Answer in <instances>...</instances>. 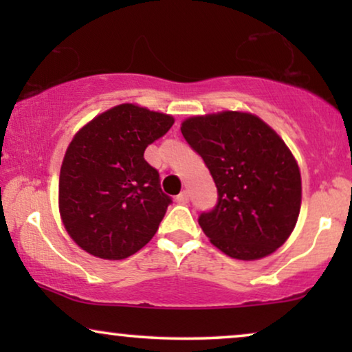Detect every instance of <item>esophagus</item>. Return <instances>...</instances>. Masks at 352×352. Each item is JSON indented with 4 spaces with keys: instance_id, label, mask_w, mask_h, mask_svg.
Here are the masks:
<instances>
[{
    "instance_id": "1",
    "label": "esophagus",
    "mask_w": 352,
    "mask_h": 352,
    "mask_svg": "<svg viewBox=\"0 0 352 352\" xmlns=\"http://www.w3.org/2000/svg\"><path fill=\"white\" fill-rule=\"evenodd\" d=\"M176 201H177V204H182V205L187 204V201H189V192H187V190H182L181 194L176 197Z\"/></svg>"
}]
</instances>
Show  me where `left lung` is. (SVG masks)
Listing matches in <instances>:
<instances>
[{
	"label": "left lung",
	"mask_w": 352,
	"mask_h": 352,
	"mask_svg": "<svg viewBox=\"0 0 352 352\" xmlns=\"http://www.w3.org/2000/svg\"><path fill=\"white\" fill-rule=\"evenodd\" d=\"M181 133L204 158L218 201L199 224L230 258L259 259L282 247L301 206V176L285 142L252 113L186 120Z\"/></svg>",
	"instance_id": "8db88e82"
}]
</instances>
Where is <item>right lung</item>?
Returning a JSON list of instances; mask_svg holds the SVG:
<instances>
[{
	"instance_id": "add662e5",
	"label": "right lung",
	"mask_w": 352,
	"mask_h": 352,
	"mask_svg": "<svg viewBox=\"0 0 352 352\" xmlns=\"http://www.w3.org/2000/svg\"><path fill=\"white\" fill-rule=\"evenodd\" d=\"M173 123L170 115L122 104L76 133L62 162L59 208L85 252L123 259L155 235L173 200L144 152Z\"/></svg>"
}]
</instances>
